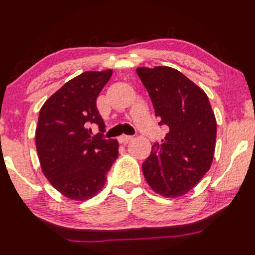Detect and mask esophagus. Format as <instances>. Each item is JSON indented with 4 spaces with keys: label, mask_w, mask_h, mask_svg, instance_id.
Segmentation results:
<instances>
[{
    "label": "esophagus",
    "mask_w": 255,
    "mask_h": 255,
    "mask_svg": "<svg viewBox=\"0 0 255 255\" xmlns=\"http://www.w3.org/2000/svg\"><path fill=\"white\" fill-rule=\"evenodd\" d=\"M119 142L121 143H128L131 139H133L132 136H128V134H122L121 137H119Z\"/></svg>",
    "instance_id": "34e87169"
}]
</instances>
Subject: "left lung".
<instances>
[{
	"mask_svg": "<svg viewBox=\"0 0 255 255\" xmlns=\"http://www.w3.org/2000/svg\"><path fill=\"white\" fill-rule=\"evenodd\" d=\"M158 125L169 132L152 145L143 174L155 192L175 198L192 190L210 169L217 124L208 95L184 74L169 67L138 68Z\"/></svg>",
	"mask_w": 255,
	"mask_h": 255,
	"instance_id": "8db88e82",
	"label": "left lung"
}]
</instances>
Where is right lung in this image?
<instances>
[{"instance_id":"right-lung-1","label":"right lung","mask_w":255,"mask_h":255,"mask_svg":"<svg viewBox=\"0 0 255 255\" xmlns=\"http://www.w3.org/2000/svg\"><path fill=\"white\" fill-rule=\"evenodd\" d=\"M112 70L86 71L45 101L35 130L41 170L53 187L74 200L97 194L118 157V142L105 139V123L97 98ZM100 133L93 136L91 127Z\"/></svg>"}]
</instances>
